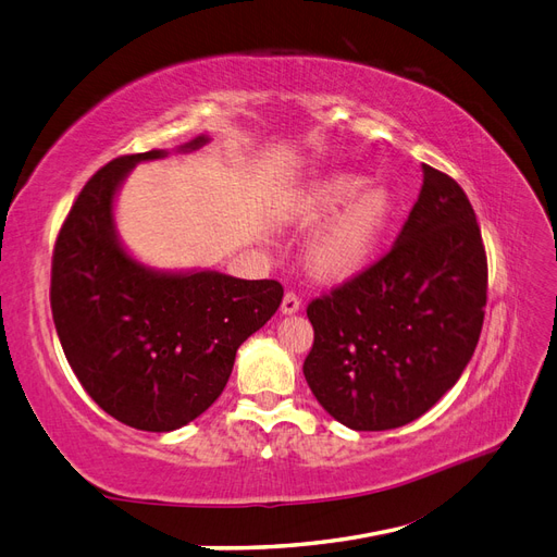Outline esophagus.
<instances>
[{"mask_svg":"<svg viewBox=\"0 0 557 557\" xmlns=\"http://www.w3.org/2000/svg\"><path fill=\"white\" fill-rule=\"evenodd\" d=\"M299 307H301L299 297H297L295 293H285V297H283V301H281V311H283L285 315H293V313L299 311Z\"/></svg>","mask_w":557,"mask_h":557,"instance_id":"34e87169","label":"esophagus"}]
</instances>
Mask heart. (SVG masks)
Returning <instances> with one entry per match:
<instances>
[{
  "mask_svg": "<svg viewBox=\"0 0 557 557\" xmlns=\"http://www.w3.org/2000/svg\"><path fill=\"white\" fill-rule=\"evenodd\" d=\"M367 183L369 178L360 174H332L297 199L293 218L301 225H320L343 211L309 246L315 276L325 281L356 276L379 250L395 218V197L385 185Z\"/></svg>",
  "mask_w": 557,
  "mask_h": 557,
  "instance_id": "b5f03b06",
  "label": "heart"
}]
</instances>
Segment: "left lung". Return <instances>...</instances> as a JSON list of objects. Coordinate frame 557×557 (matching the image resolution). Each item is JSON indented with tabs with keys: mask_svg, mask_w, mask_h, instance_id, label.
Here are the masks:
<instances>
[{
	"mask_svg": "<svg viewBox=\"0 0 557 557\" xmlns=\"http://www.w3.org/2000/svg\"><path fill=\"white\" fill-rule=\"evenodd\" d=\"M485 290L476 213L458 183L423 164V188L393 248L307 309L305 376L320 407L358 432L430 411L474 356Z\"/></svg>",
	"mask_w": 557,
	"mask_h": 557,
	"instance_id": "obj_1",
	"label": "left lung"
}]
</instances>
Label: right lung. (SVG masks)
<instances>
[{
    "mask_svg": "<svg viewBox=\"0 0 557 557\" xmlns=\"http://www.w3.org/2000/svg\"><path fill=\"white\" fill-rule=\"evenodd\" d=\"M207 134L183 144L190 153ZM166 150L123 156L76 197L58 234L50 309L66 362L109 416L146 432H172L221 397L237 348L276 313L278 281L213 269L160 272L134 260L115 232L113 201L134 164Z\"/></svg>",
    "mask_w": 557,
    "mask_h": 557,
    "instance_id": "1",
    "label": "right lung"
}]
</instances>
